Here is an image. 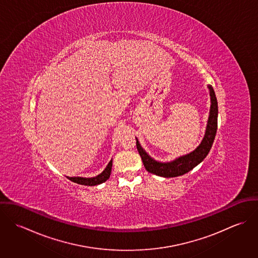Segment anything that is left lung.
<instances>
[{
    "mask_svg": "<svg viewBox=\"0 0 258 258\" xmlns=\"http://www.w3.org/2000/svg\"><path fill=\"white\" fill-rule=\"evenodd\" d=\"M210 96H211V108L208 119V124L205 132V136L201 144L188 154L180 156L170 162H159L153 159L147 152L140 145L138 139L136 138V146L138 152L142 158L144 167L149 173L164 177V178H174L182 176L185 173L192 170L196 166L204 161L208 156L211 148L213 146L217 129H218V100L216 93L212 85H208Z\"/></svg>",
    "mask_w": 258,
    "mask_h": 258,
    "instance_id": "8db88e82",
    "label": "left lung"
}]
</instances>
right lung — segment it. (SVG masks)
<instances>
[{
  "mask_svg": "<svg viewBox=\"0 0 258 258\" xmlns=\"http://www.w3.org/2000/svg\"><path fill=\"white\" fill-rule=\"evenodd\" d=\"M111 169H112V160L108 163L103 172L92 178H83V177H68L72 182L76 184H84V185H96L106 182L110 177Z\"/></svg>",
  "mask_w": 258,
  "mask_h": 258,
  "instance_id": "add662e5",
  "label": "right lung"
}]
</instances>
